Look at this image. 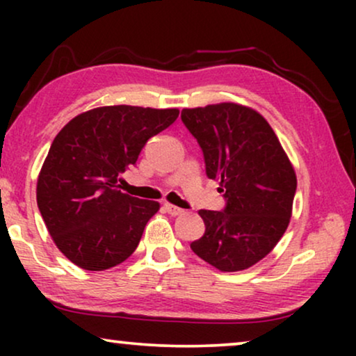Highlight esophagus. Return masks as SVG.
<instances>
[{
    "instance_id": "obj_1",
    "label": "esophagus",
    "mask_w": 356,
    "mask_h": 356,
    "mask_svg": "<svg viewBox=\"0 0 356 356\" xmlns=\"http://www.w3.org/2000/svg\"><path fill=\"white\" fill-rule=\"evenodd\" d=\"M163 207H165V211H167L170 216H173V217H177V216H181V213H184V211L181 207H178V206H173V204H170V202H165L163 204Z\"/></svg>"
}]
</instances>
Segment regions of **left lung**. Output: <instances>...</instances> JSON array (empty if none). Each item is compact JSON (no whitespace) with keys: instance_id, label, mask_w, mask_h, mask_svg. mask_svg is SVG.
<instances>
[{"instance_id":"8db88e82","label":"left lung","mask_w":356,"mask_h":356,"mask_svg":"<svg viewBox=\"0 0 356 356\" xmlns=\"http://www.w3.org/2000/svg\"><path fill=\"white\" fill-rule=\"evenodd\" d=\"M181 120L201 145L206 173L227 206L199 211L206 232L191 250L222 272L245 270L274 250L293 207L296 175L267 120L250 106L184 108Z\"/></svg>"}]
</instances>
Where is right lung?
<instances>
[{
	"label": "right lung",
	"mask_w": 356,
	"mask_h": 356,
	"mask_svg": "<svg viewBox=\"0 0 356 356\" xmlns=\"http://www.w3.org/2000/svg\"><path fill=\"white\" fill-rule=\"evenodd\" d=\"M178 115V108L99 106L74 116L53 139L38 173L37 204L72 264L105 270L133 254L160 204L121 193L116 183Z\"/></svg>",
	"instance_id": "obj_1"
}]
</instances>
